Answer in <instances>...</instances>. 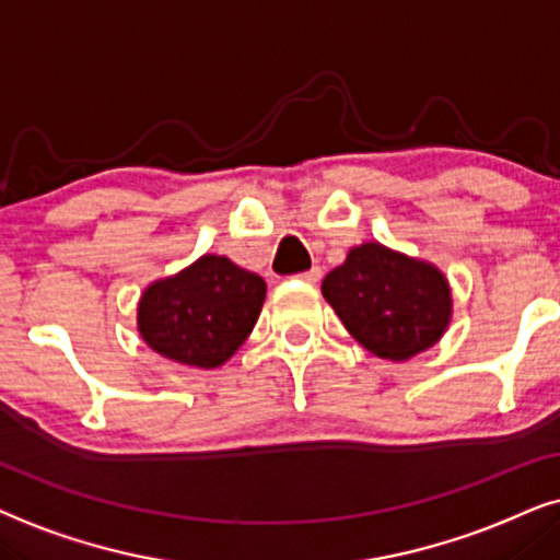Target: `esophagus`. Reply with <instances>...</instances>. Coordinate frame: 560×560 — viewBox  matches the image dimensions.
<instances>
[{"label":"esophagus","instance_id":"esophagus-1","mask_svg":"<svg viewBox=\"0 0 560 560\" xmlns=\"http://www.w3.org/2000/svg\"><path fill=\"white\" fill-rule=\"evenodd\" d=\"M319 276H323V271H319L317 266H312L310 271H304V273H300V279L302 281H310V284H315V281H319Z\"/></svg>","mask_w":560,"mask_h":560}]
</instances>
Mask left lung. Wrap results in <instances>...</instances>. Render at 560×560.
<instances>
[{
  "label": "left lung",
  "instance_id": "8db88e82",
  "mask_svg": "<svg viewBox=\"0 0 560 560\" xmlns=\"http://www.w3.org/2000/svg\"><path fill=\"white\" fill-rule=\"evenodd\" d=\"M323 296L363 348L407 361L435 346L451 323L448 279L432 264L363 243L323 281Z\"/></svg>",
  "mask_w": 560,
  "mask_h": 560
}]
</instances>
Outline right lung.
Masks as SVG:
<instances>
[{
    "instance_id": "obj_1",
    "label": "right lung",
    "mask_w": 560,
    "mask_h": 560,
    "mask_svg": "<svg viewBox=\"0 0 560 560\" xmlns=\"http://www.w3.org/2000/svg\"><path fill=\"white\" fill-rule=\"evenodd\" d=\"M266 300V281L225 256L197 258L140 296L138 330L155 353L218 369L243 346Z\"/></svg>"
}]
</instances>
